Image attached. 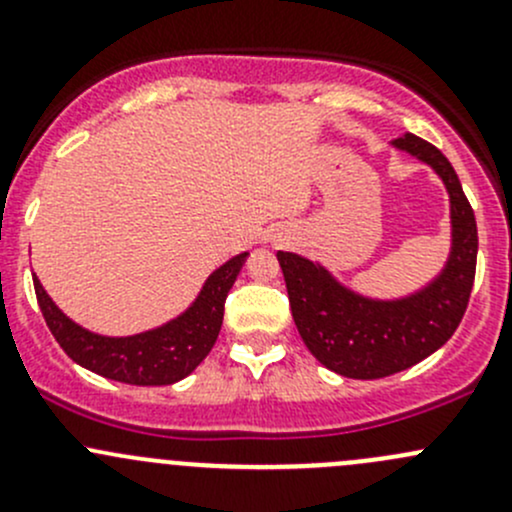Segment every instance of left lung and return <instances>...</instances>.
Listing matches in <instances>:
<instances>
[{"label":"left lung","instance_id":"1","mask_svg":"<svg viewBox=\"0 0 512 512\" xmlns=\"http://www.w3.org/2000/svg\"><path fill=\"white\" fill-rule=\"evenodd\" d=\"M391 146L426 163L451 200V252L431 282L406 297H366L319 262L277 252L299 337L319 364L349 379H384L441 349L461 324L476 277V215L453 165L414 133Z\"/></svg>","mask_w":512,"mask_h":512}]
</instances>
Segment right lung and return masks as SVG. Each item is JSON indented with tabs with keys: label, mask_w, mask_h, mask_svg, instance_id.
<instances>
[{
	"label": "right lung",
	"mask_w": 512,
	"mask_h": 512,
	"mask_svg": "<svg viewBox=\"0 0 512 512\" xmlns=\"http://www.w3.org/2000/svg\"><path fill=\"white\" fill-rule=\"evenodd\" d=\"M245 260L247 252L227 260L205 280L185 312L131 337H106L76 324L56 307L36 275L34 289L46 327L76 364L123 384L168 386L193 374L195 366L210 354L223 327L227 292L235 285Z\"/></svg>",
	"instance_id": "right-lung-1"
}]
</instances>
